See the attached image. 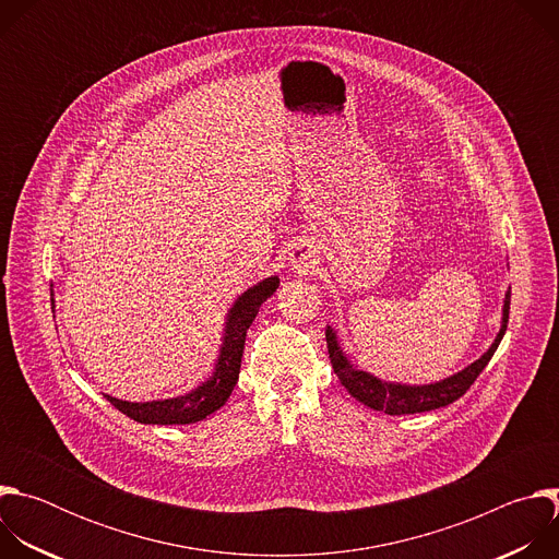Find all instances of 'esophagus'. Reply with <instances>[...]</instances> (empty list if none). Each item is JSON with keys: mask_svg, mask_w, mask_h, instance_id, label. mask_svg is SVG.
<instances>
[{"mask_svg": "<svg viewBox=\"0 0 559 559\" xmlns=\"http://www.w3.org/2000/svg\"><path fill=\"white\" fill-rule=\"evenodd\" d=\"M311 263H313L311 252H300V254L296 257V270H298V272H307V270L311 267Z\"/></svg>", "mask_w": 559, "mask_h": 559, "instance_id": "esophagus-1", "label": "esophagus"}]
</instances>
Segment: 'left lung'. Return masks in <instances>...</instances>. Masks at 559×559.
Returning <instances> with one entry per match:
<instances>
[{"label": "left lung", "mask_w": 559, "mask_h": 559, "mask_svg": "<svg viewBox=\"0 0 559 559\" xmlns=\"http://www.w3.org/2000/svg\"><path fill=\"white\" fill-rule=\"evenodd\" d=\"M509 305H511V289L504 294V305H502V321H500V332L493 338L491 347L464 369L429 382V384H409V382H393L378 378L365 369H360L343 349L338 332L328 325L325 338H328V352L332 367L343 382V386L356 397L358 403L373 412H384L389 416H403V414H423L431 409L447 407L455 403L460 395L466 393V389L473 384V380L483 373V369L489 365L491 356L496 354L509 323Z\"/></svg>", "instance_id": "8db88e82"}]
</instances>
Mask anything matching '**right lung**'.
Wrapping results in <instances>:
<instances>
[{"label":"right lung","instance_id":"add662e5","mask_svg":"<svg viewBox=\"0 0 559 559\" xmlns=\"http://www.w3.org/2000/svg\"><path fill=\"white\" fill-rule=\"evenodd\" d=\"M278 283L281 278L276 274L267 276L257 285L248 287L231 302V307L225 313L223 338L218 345L214 369L210 378H205L201 384H197L188 393H181L175 397H162V401L130 403V401H119V397L108 393H106V401H110V405H115L121 414H126L128 418L141 425H192V423L205 420L210 414L221 409L227 403V397L231 395L238 380V371H241L246 334L254 323L261 305L278 289ZM52 305H55V294H52Z\"/></svg>","mask_w":559,"mask_h":559}]
</instances>
